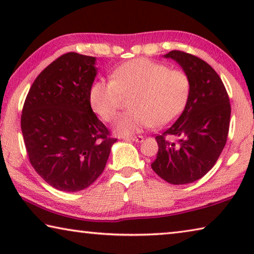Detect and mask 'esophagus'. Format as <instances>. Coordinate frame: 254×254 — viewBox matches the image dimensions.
Masks as SVG:
<instances>
[{
  "label": "esophagus",
  "mask_w": 254,
  "mask_h": 254,
  "mask_svg": "<svg viewBox=\"0 0 254 254\" xmlns=\"http://www.w3.org/2000/svg\"><path fill=\"white\" fill-rule=\"evenodd\" d=\"M124 140H131L134 141V142H142L143 136L142 135H136V136H124Z\"/></svg>",
  "instance_id": "esophagus-1"
}]
</instances>
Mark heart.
I'll use <instances>...</instances> for the list:
<instances>
[{
  "label": "heart",
  "instance_id": "1",
  "mask_svg": "<svg viewBox=\"0 0 254 254\" xmlns=\"http://www.w3.org/2000/svg\"><path fill=\"white\" fill-rule=\"evenodd\" d=\"M191 80L183 69L147 58L133 59L114 70L112 80H97L89 91L93 111L111 122L124 97L132 110L119 115L115 131L130 134L153 126L163 127L179 118L189 101Z\"/></svg>",
  "mask_w": 254,
  "mask_h": 254
}]
</instances>
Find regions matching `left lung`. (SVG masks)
<instances>
[{
	"instance_id": "obj_1",
	"label": "left lung",
	"mask_w": 254,
	"mask_h": 254,
	"mask_svg": "<svg viewBox=\"0 0 254 254\" xmlns=\"http://www.w3.org/2000/svg\"><path fill=\"white\" fill-rule=\"evenodd\" d=\"M165 57L176 60L187 72L191 93L177 121L156 136L159 149L151 168L169 184H190L213 168L224 149L230 98L221 77L203 59L180 50Z\"/></svg>"
}]
</instances>
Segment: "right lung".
Returning a JSON list of instances; mask_svg holds the SVG:
<instances>
[{"instance_id":"right-lung-1","label":"right lung","mask_w":254,"mask_h":254,"mask_svg":"<svg viewBox=\"0 0 254 254\" xmlns=\"http://www.w3.org/2000/svg\"><path fill=\"white\" fill-rule=\"evenodd\" d=\"M95 62L77 53L60 56L34 79L23 104L21 130L29 161L46 183L62 191L91 186L118 140L89 103Z\"/></svg>"}]
</instances>
